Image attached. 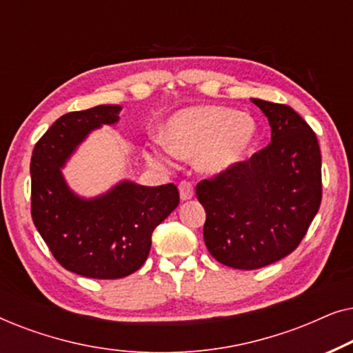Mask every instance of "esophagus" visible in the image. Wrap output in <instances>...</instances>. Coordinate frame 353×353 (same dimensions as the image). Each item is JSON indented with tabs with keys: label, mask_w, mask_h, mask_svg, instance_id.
Here are the masks:
<instances>
[{
	"label": "esophagus",
	"mask_w": 353,
	"mask_h": 353,
	"mask_svg": "<svg viewBox=\"0 0 353 353\" xmlns=\"http://www.w3.org/2000/svg\"><path fill=\"white\" fill-rule=\"evenodd\" d=\"M178 190H180L181 201H190L192 199V196H194V188H192L190 181H181L180 185H178Z\"/></svg>",
	"instance_id": "1"
}]
</instances>
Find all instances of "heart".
<instances>
[{
  "label": "heart",
  "instance_id": "1",
  "mask_svg": "<svg viewBox=\"0 0 353 353\" xmlns=\"http://www.w3.org/2000/svg\"><path fill=\"white\" fill-rule=\"evenodd\" d=\"M162 141L178 157H194L197 168L220 173L238 165L257 141V125L248 114L219 105H197L173 114L162 128ZM149 159L163 162L157 149Z\"/></svg>",
  "mask_w": 353,
  "mask_h": 353
}]
</instances>
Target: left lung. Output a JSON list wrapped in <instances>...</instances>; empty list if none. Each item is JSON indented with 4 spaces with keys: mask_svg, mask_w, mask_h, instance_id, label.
<instances>
[{
    "mask_svg": "<svg viewBox=\"0 0 353 353\" xmlns=\"http://www.w3.org/2000/svg\"><path fill=\"white\" fill-rule=\"evenodd\" d=\"M252 103L267 115L272 141L249 161L196 186L207 215V249L238 270L267 267L291 254L321 204L316 134L286 104Z\"/></svg>",
    "mask_w": 353,
    "mask_h": 353,
    "instance_id": "left-lung-1",
    "label": "left lung"
}]
</instances>
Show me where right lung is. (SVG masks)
<instances>
[{"instance_id": "obj_1", "label": "right lung", "mask_w": 353, "mask_h": 353, "mask_svg": "<svg viewBox=\"0 0 353 353\" xmlns=\"http://www.w3.org/2000/svg\"><path fill=\"white\" fill-rule=\"evenodd\" d=\"M120 105L69 112L38 139L32 154V219L65 270L96 279L128 276L143 267L151 236L176 205L173 183L143 186L120 181L98 197L77 196L62 167L96 128L119 122Z\"/></svg>"}]
</instances>
